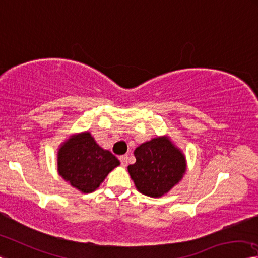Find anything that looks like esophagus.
Returning a JSON list of instances; mask_svg holds the SVG:
<instances>
[{
    "label": "esophagus",
    "mask_w": 258,
    "mask_h": 258,
    "mask_svg": "<svg viewBox=\"0 0 258 258\" xmlns=\"http://www.w3.org/2000/svg\"><path fill=\"white\" fill-rule=\"evenodd\" d=\"M127 159H128V157L125 156V155H124V156H120L119 157V161L121 163V166L125 167L126 165H127Z\"/></svg>",
    "instance_id": "1"
}]
</instances>
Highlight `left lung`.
Here are the masks:
<instances>
[{
    "label": "left lung",
    "instance_id": "8db88e82",
    "mask_svg": "<svg viewBox=\"0 0 258 258\" xmlns=\"http://www.w3.org/2000/svg\"><path fill=\"white\" fill-rule=\"evenodd\" d=\"M137 162L127 166L137 189L150 198H161L178 185L186 173L185 154L170 137L151 139L134 150Z\"/></svg>",
    "mask_w": 258,
    "mask_h": 258
}]
</instances>
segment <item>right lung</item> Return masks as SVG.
<instances>
[{"mask_svg":"<svg viewBox=\"0 0 258 258\" xmlns=\"http://www.w3.org/2000/svg\"><path fill=\"white\" fill-rule=\"evenodd\" d=\"M118 165V158L97 145L88 131L72 134L57 149V172L85 194L96 190Z\"/></svg>","mask_w":258,"mask_h":258,"instance_id":"1","label":"right lung"}]
</instances>
